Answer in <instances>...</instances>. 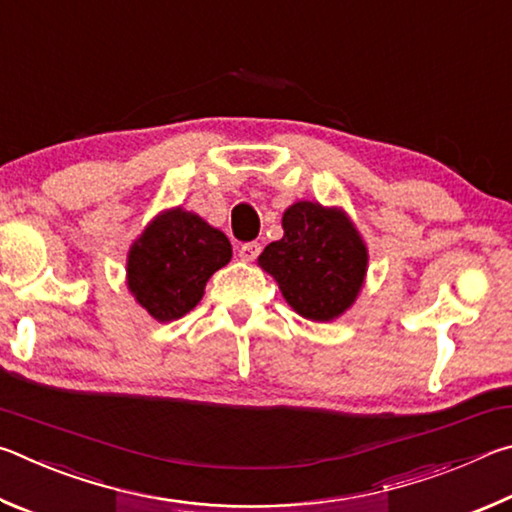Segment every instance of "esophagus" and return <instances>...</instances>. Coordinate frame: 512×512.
<instances>
[{"instance_id": "obj_1", "label": "esophagus", "mask_w": 512, "mask_h": 512, "mask_svg": "<svg viewBox=\"0 0 512 512\" xmlns=\"http://www.w3.org/2000/svg\"><path fill=\"white\" fill-rule=\"evenodd\" d=\"M259 253H262V244H257V241H246V244L239 246V257L244 262H253V259L259 257Z\"/></svg>"}]
</instances>
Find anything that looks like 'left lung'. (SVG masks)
I'll return each instance as SVG.
<instances>
[{
	"label": "left lung",
	"mask_w": 512,
	"mask_h": 512,
	"mask_svg": "<svg viewBox=\"0 0 512 512\" xmlns=\"http://www.w3.org/2000/svg\"><path fill=\"white\" fill-rule=\"evenodd\" d=\"M284 237L259 255L282 296L300 316L332 320L348 309L363 284L366 246L339 210L302 201L282 216Z\"/></svg>",
	"instance_id": "1"
}]
</instances>
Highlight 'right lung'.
I'll return each instance as SVG.
<instances>
[{
  "mask_svg": "<svg viewBox=\"0 0 512 512\" xmlns=\"http://www.w3.org/2000/svg\"><path fill=\"white\" fill-rule=\"evenodd\" d=\"M232 246L201 216L164 212L128 255V287L149 314L167 323L192 311L214 271L230 262Z\"/></svg>",
  "mask_w": 512,
  "mask_h": 512,
  "instance_id": "right-lung-1",
  "label": "right lung"
}]
</instances>
